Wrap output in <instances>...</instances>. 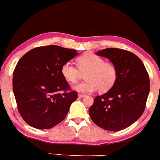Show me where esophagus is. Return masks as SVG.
Wrapping results in <instances>:
<instances>
[{"instance_id": "1", "label": "esophagus", "mask_w": 160, "mask_h": 160, "mask_svg": "<svg viewBox=\"0 0 160 160\" xmlns=\"http://www.w3.org/2000/svg\"><path fill=\"white\" fill-rule=\"evenodd\" d=\"M86 95H84V94H78V97L79 98H84V97H86Z\"/></svg>"}]
</instances>
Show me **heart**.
I'll list each match as a JSON object with an SVG mask.
<instances>
[{"instance_id":"b5f03b06","label":"heart","mask_w":160,"mask_h":160,"mask_svg":"<svg viewBox=\"0 0 160 160\" xmlns=\"http://www.w3.org/2000/svg\"><path fill=\"white\" fill-rule=\"evenodd\" d=\"M78 68L86 72V80L77 84L73 89L80 92H92L99 90L102 92L111 89L117 79V70L111 62H104L102 57L93 52H85L77 59ZM71 62H65L61 68V74L65 80L74 83L78 80L80 71Z\"/></svg>"}]
</instances>
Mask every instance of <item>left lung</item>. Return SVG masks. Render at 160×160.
<instances>
[{"mask_svg": "<svg viewBox=\"0 0 160 160\" xmlns=\"http://www.w3.org/2000/svg\"><path fill=\"white\" fill-rule=\"evenodd\" d=\"M116 66L117 79L105 94L96 96L89 108L92 120L108 131H120L138 120L145 109L150 80L142 61L134 53L117 48L98 51Z\"/></svg>", "mask_w": 160, "mask_h": 160, "instance_id": "obj_1", "label": "left lung"}]
</instances>
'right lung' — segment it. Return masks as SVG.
I'll return each instance as SVG.
<instances>
[{"label":"right lung","instance_id":"1","mask_svg":"<svg viewBox=\"0 0 160 160\" xmlns=\"http://www.w3.org/2000/svg\"><path fill=\"white\" fill-rule=\"evenodd\" d=\"M78 54L75 49L46 46L28 51L18 62L12 90L18 111L29 126L48 129L65 118L78 93L69 91L61 68Z\"/></svg>","mask_w":160,"mask_h":160}]
</instances>
